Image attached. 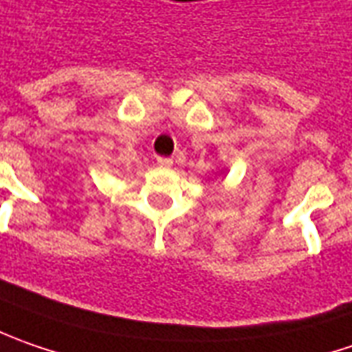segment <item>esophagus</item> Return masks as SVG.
Listing matches in <instances>:
<instances>
[{"label":"esophagus","instance_id":"esophagus-1","mask_svg":"<svg viewBox=\"0 0 352 352\" xmlns=\"http://www.w3.org/2000/svg\"><path fill=\"white\" fill-rule=\"evenodd\" d=\"M157 165H161V167H171L173 160L171 157H157Z\"/></svg>","mask_w":352,"mask_h":352}]
</instances>
